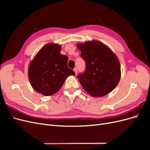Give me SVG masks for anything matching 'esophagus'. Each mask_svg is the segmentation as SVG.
<instances>
[{
	"label": "esophagus",
	"mask_w": 150,
	"mask_h": 150,
	"mask_svg": "<svg viewBox=\"0 0 150 150\" xmlns=\"http://www.w3.org/2000/svg\"><path fill=\"white\" fill-rule=\"evenodd\" d=\"M74 71L75 72V74H77V73H78V69H77V67H75L74 69Z\"/></svg>",
	"instance_id": "34e87169"
}]
</instances>
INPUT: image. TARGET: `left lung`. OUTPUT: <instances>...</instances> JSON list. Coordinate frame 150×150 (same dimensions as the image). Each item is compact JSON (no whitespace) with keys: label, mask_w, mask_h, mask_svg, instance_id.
I'll use <instances>...</instances> for the list:
<instances>
[{"label":"left lung","mask_w":150,"mask_h":150,"mask_svg":"<svg viewBox=\"0 0 150 150\" xmlns=\"http://www.w3.org/2000/svg\"><path fill=\"white\" fill-rule=\"evenodd\" d=\"M77 47L86 64L84 73L78 76L84 90L91 96L98 98L111 92L121 78V66L117 56L97 40L78 43Z\"/></svg>","instance_id":"left-lung-1"}]
</instances>
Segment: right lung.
Here are the masks:
<instances>
[{
	"mask_svg": "<svg viewBox=\"0 0 150 150\" xmlns=\"http://www.w3.org/2000/svg\"><path fill=\"white\" fill-rule=\"evenodd\" d=\"M61 49L59 44L48 43L39 50L29 64L30 85L44 96L56 93L67 77L75 75L74 71L67 66V57L60 53Z\"/></svg>",
	"mask_w": 150,
	"mask_h": 150,
	"instance_id": "1",
	"label": "right lung"
}]
</instances>
